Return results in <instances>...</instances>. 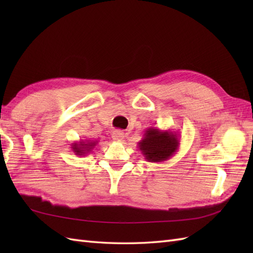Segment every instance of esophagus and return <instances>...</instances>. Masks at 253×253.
Instances as JSON below:
<instances>
[{"instance_id": "34e87169", "label": "esophagus", "mask_w": 253, "mask_h": 253, "mask_svg": "<svg viewBox=\"0 0 253 253\" xmlns=\"http://www.w3.org/2000/svg\"><path fill=\"white\" fill-rule=\"evenodd\" d=\"M124 138H125V135H124V132L121 130H116L112 133V139L115 141H122Z\"/></svg>"}]
</instances>
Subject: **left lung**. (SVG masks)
<instances>
[{
    "label": "left lung",
    "instance_id": "obj_1",
    "mask_svg": "<svg viewBox=\"0 0 253 253\" xmlns=\"http://www.w3.org/2000/svg\"><path fill=\"white\" fill-rule=\"evenodd\" d=\"M179 147V135L177 131L162 130L149 127L143 138L138 142V148L148 162L159 163L170 159Z\"/></svg>",
    "mask_w": 253,
    "mask_h": 253
}]
</instances>
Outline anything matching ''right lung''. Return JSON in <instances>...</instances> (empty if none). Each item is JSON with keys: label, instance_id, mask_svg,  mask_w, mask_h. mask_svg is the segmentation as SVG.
I'll list each match as a JSON object with an SVG mask.
<instances>
[{"label": "right lung", "instance_id": "1", "mask_svg": "<svg viewBox=\"0 0 253 253\" xmlns=\"http://www.w3.org/2000/svg\"><path fill=\"white\" fill-rule=\"evenodd\" d=\"M98 141H91V140H80L75 141L72 143V149L74 153L79 157H85V155L92 152L93 148L96 146Z\"/></svg>", "mask_w": 253, "mask_h": 253}]
</instances>
